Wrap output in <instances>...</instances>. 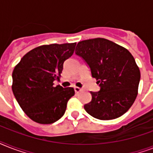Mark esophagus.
Returning a JSON list of instances; mask_svg holds the SVG:
<instances>
[{
	"mask_svg": "<svg viewBox=\"0 0 153 153\" xmlns=\"http://www.w3.org/2000/svg\"><path fill=\"white\" fill-rule=\"evenodd\" d=\"M74 89V92H75V93H79V92L82 91L81 88H79V87H77V86H75Z\"/></svg>",
	"mask_w": 153,
	"mask_h": 153,
	"instance_id": "esophagus-1",
	"label": "esophagus"
}]
</instances>
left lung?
Segmentation results:
<instances>
[{"label":"left lung","mask_w":153,"mask_h":153,"mask_svg":"<svg viewBox=\"0 0 153 153\" xmlns=\"http://www.w3.org/2000/svg\"><path fill=\"white\" fill-rule=\"evenodd\" d=\"M75 54L84 60L100 87L91 91V101L84 105L90 115L99 120H113L128 111L137 95L139 67L123 47L103 39L78 43Z\"/></svg>","instance_id":"obj_1"}]
</instances>
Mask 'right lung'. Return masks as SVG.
<instances>
[{
	"label": "right lung",
	"instance_id": "add662e5",
	"mask_svg": "<svg viewBox=\"0 0 153 153\" xmlns=\"http://www.w3.org/2000/svg\"><path fill=\"white\" fill-rule=\"evenodd\" d=\"M75 46L76 43L39 46L24 55L13 70V94L32 121L51 124L63 116L74 91L54 86V81L61 76L63 62Z\"/></svg>",
	"mask_w": 153,
	"mask_h": 153
}]
</instances>
